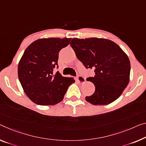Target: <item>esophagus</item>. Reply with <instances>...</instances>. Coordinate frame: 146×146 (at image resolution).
<instances>
[{
  "label": "esophagus",
  "instance_id": "obj_1",
  "mask_svg": "<svg viewBox=\"0 0 146 146\" xmlns=\"http://www.w3.org/2000/svg\"><path fill=\"white\" fill-rule=\"evenodd\" d=\"M77 80L81 84H83V83L86 82V78L83 77L82 76H77Z\"/></svg>",
  "mask_w": 146,
  "mask_h": 146
}]
</instances>
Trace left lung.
Listing matches in <instances>:
<instances>
[{
  "instance_id": "1",
  "label": "left lung",
  "mask_w": 146,
  "mask_h": 146,
  "mask_svg": "<svg viewBox=\"0 0 146 146\" xmlns=\"http://www.w3.org/2000/svg\"><path fill=\"white\" fill-rule=\"evenodd\" d=\"M70 46L86 68L95 70V76L87 78L95 87L87 101L96 106L117 99L129 84L131 71V62L122 49L110 40L98 38H74Z\"/></svg>"
}]
</instances>
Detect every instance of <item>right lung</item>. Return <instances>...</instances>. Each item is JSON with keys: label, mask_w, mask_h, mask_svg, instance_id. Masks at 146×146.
<instances>
[{"label": "right lung", "mask_w": 146, "mask_h": 146, "mask_svg": "<svg viewBox=\"0 0 146 146\" xmlns=\"http://www.w3.org/2000/svg\"><path fill=\"white\" fill-rule=\"evenodd\" d=\"M71 38H48L35 40L27 48L18 64V78L25 93L35 104L55 105L63 100L74 78L62 76L58 68L59 53Z\"/></svg>", "instance_id": "add662e5"}]
</instances>
